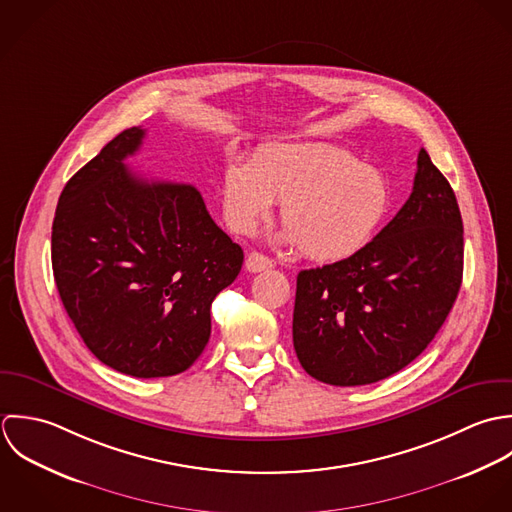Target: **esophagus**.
Listing matches in <instances>:
<instances>
[{
	"label": "esophagus",
	"mask_w": 512,
	"mask_h": 512,
	"mask_svg": "<svg viewBox=\"0 0 512 512\" xmlns=\"http://www.w3.org/2000/svg\"><path fill=\"white\" fill-rule=\"evenodd\" d=\"M245 267H247L249 273H261V271L271 269V267H273V261H271L267 255L259 253V251H251V253L247 255V259H245Z\"/></svg>",
	"instance_id": "34e87169"
}]
</instances>
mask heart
<instances>
[{
	"instance_id": "heart-1",
	"label": "heart",
	"mask_w": 512,
	"mask_h": 512,
	"mask_svg": "<svg viewBox=\"0 0 512 512\" xmlns=\"http://www.w3.org/2000/svg\"><path fill=\"white\" fill-rule=\"evenodd\" d=\"M281 202L287 241L318 263L360 253L384 223L392 192L386 178L328 144L269 146L253 162L229 160L221 174V205L231 229L249 233Z\"/></svg>"
}]
</instances>
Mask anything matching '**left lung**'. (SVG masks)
Segmentation results:
<instances>
[{
  "mask_svg": "<svg viewBox=\"0 0 512 512\" xmlns=\"http://www.w3.org/2000/svg\"><path fill=\"white\" fill-rule=\"evenodd\" d=\"M461 279V211L421 148L396 217L354 257L299 273L293 344L301 366L330 386L400 372L443 326Z\"/></svg>",
  "mask_w": 512,
  "mask_h": 512,
  "instance_id": "1",
  "label": "left lung"
}]
</instances>
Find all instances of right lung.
<instances>
[{
  "label": "right lung",
  "mask_w": 512,
  "mask_h": 512,
  "mask_svg": "<svg viewBox=\"0 0 512 512\" xmlns=\"http://www.w3.org/2000/svg\"><path fill=\"white\" fill-rule=\"evenodd\" d=\"M112 138L61 192L51 233L59 297L87 348L116 372L188 370L211 334L209 308L241 271L243 251L190 184L128 170L144 138Z\"/></svg>",
  "instance_id": "obj_1"
}]
</instances>
